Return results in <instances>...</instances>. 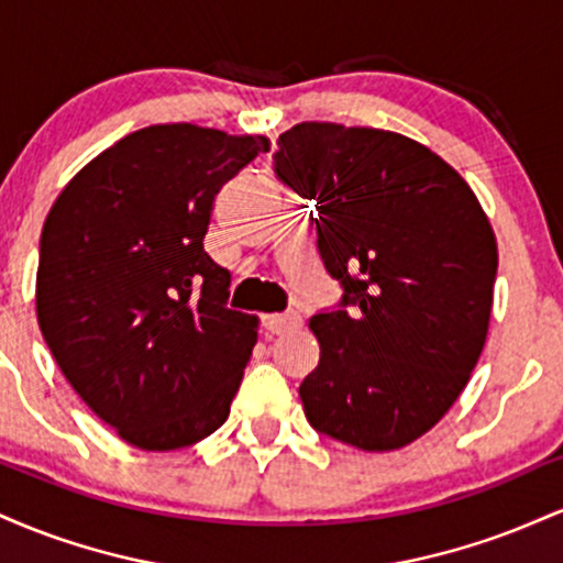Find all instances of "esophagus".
Listing matches in <instances>:
<instances>
[{
    "mask_svg": "<svg viewBox=\"0 0 563 563\" xmlns=\"http://www.w3.org/2000/svg\"><path fill=\"white\" fill-rule=\"evenodd\" d=\"M301 325V314L290 312V314H267L264 318V328H267L273 335H280V333H288V331H296V328Z\"/></svg>",
    "mask_w": 563,
    "mask_h": 563,
    "instance_id": "1",
    "label": "esophagus"
}]
</instances>
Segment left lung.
<instances>
[{
    "mask_svg": "<svg viewBox=\"0 0 563 563\" xmlns=\"http://www.w3.org/2000/svg\"><path fill=\"white\" fill-rule=\"evenodd\" d=\"M277 147V177L314 200L322 264L344 286L341 309L309 320L320 363L299 386L303 416L357 450L407 448L479 363L493 224L466 179L405 134L301 121Z\"/></svg>",
    "mask_w": 563,
    "mask_h": 563,
    "instance_id": "obj_1",
    "label": "left lung"
}]
</instances>
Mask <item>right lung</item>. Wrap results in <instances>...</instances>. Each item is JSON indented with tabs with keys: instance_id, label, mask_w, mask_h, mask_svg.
Here are the masks:
<instances>
[{
	"instance_id": "add662e5",
	"label": "right lung",
	"mask_w": 563,
	"mask_h": 563,
	"mask_svg": "<svg viewBox=\"0 0 563 563\" xmlns=\"http://www.w3.org/2000/svg\"><path fill=\"white\" fill-rule=\"evenodd\" d=\"M267 151L262 134L145 126L49 209L38 328L76 394L134 448L179 450L228 421L260 320L228 307L230 269L203 238L222 185Z\"/></svg>"
}]
</instances>
